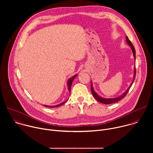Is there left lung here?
Returning <instances> with one entry per match:
<instances>
[{
	"mask_svg": "<svg viewBox=\"0 0 153 153\" xmlns=\"http://www.w3.org/2000/svg\"><path fill=\"white\" fill-rule=\"evenodd\" d=\"M126 42L128 43V44L131 47V48L132 50V51L133 53V56H134V59L136 60V51H135V49H134V46L133 45L131 42L129 40V39H128V37L126 36ZM136 68H134V79L133 80V82H131V85L129 86V88H128V90L124 93L123 94H122V96H119V97H117V98H113V99H104V98H102L101 97H100L95 91L94 90H93V85H92V83H91V93L93 94V96H94V97L100 103H104V104H111V103H116V102H117L118 101H119L120 100H121L122 99H123L124 97H125V96L127 94L128 91L129 90V88H131V86H132L133 83V82L135 79V77H136Z\"/></svg>",
	"mask_w": 153,
	"mask_h": 153,
	"instance_id": "left-lung-1",
	"label": "left lung"
}]
</instances>
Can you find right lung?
<instances>
[{
    "label": "right lung",
    "instance_id": "right-lung-1",
    "mask_svg": "<svg viewBox=\"0 0 153 153\" xmlns=\"http://www.w3.org/2000/svg\"><path fill=\"white\" fill-rule=\"evenodd\" d=\"M76 76H77V75H75V76H74L73 77H71L68 80V90H69V91L70 92V91H71V85H72V83H73V80L74 79V78H76ZM67 101H65V102H62V103H60V104H59V105H55V106H47V105H44L45 107H49V108H54V107H57V106H60V105H63L65 102H66Z\"/></svg>",
    "mask_w": 153,
    "mask_h": 153
}]
</instances>
